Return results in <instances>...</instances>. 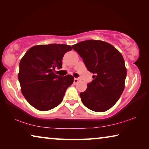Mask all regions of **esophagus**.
<instances>
[{
    "instance_id": "obj_1",
    "label": "esophagus",
    "mask_w": 149,
    "mask_h": 149,
    "mask_svg": "<svg viewBox=\"0 0 149 149\" xmlns=\"http://www.w3.org/2000/svg\"><path fill=\"white\" fill-rule=\"evenodd\" d=\"M80 81V79L79 78H74V84H77V82H79Z\"/></svg>"
}]
</instances>
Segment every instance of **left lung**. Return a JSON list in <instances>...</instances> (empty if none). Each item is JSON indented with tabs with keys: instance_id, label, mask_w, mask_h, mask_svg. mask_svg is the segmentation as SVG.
I'll use <instances>...</instances> for the list:
<instances>
[{
	"instance_id": "obj_1",
	"label": "left lung",
	"mask_w": 149,
	"mask_h": 149,
	"mask_svg": "<svg viewBox=\"0 0 149 149\" xmlns=\"http://www.w3.org/2000/svg\"><path fill=\"white\" fill-rule=\"evenodd\" d=\"M87 69L93 73V81L80 93L83 104L96 112L112 107L125 88L127 70L121 54L107 42L89 40L72 46Z\"/></svg>"
}]
</instances>
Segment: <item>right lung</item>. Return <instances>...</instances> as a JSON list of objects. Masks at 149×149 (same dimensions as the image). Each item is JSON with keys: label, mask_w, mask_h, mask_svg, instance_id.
Listing matches in <instances>:
<instances>
[{"label": "right lung", "mask_w": 149, "mask_h": 149, "mask_svg": "<svg viewBox=\"0 0 149 149\" xmlns=\"http://www.w3.org/2000/svg\"><path fill=\"white\" fill-rule=\"evenodd\" d=\"M72 49L66 44L38 45L30 48L21 59L18 75L21 91L36 109L44 111L57 107L74 82L72 75L54 74L55 69L62 68L64 54Z\"/></svg>", "instance_id": "1"}]
</instances>
